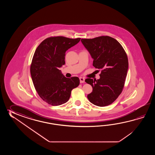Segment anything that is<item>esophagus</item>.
Returning <instances> with one entry per match:
<instances>
[{"label":"esophagus","instance_id":"1","mask_svg":"<svg viewBox=\"0 0 155 155\" xmlns=\"http://www.w3.org/2000/svg\"><path fill=\"white\" fill-rule=\"evenodd\" d=\"M79 79H80V83H84V82H85V79H84V78L80 77Z\"/></svg>","mask_w":155,"mask_h":155}]
</instances>
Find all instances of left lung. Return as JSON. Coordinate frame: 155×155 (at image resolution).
<instances>
[{
  "label": "left lung",
  "instance_id": "8db88e82",
  "mask_svg": "<svg viewBox=\"0 0 155 155\" xmlns=\"http://www.w3.org/2000/svg\"><path fill=\"white\" fill-rule=\"evenodd\" d=\"M81 41L94 59L93 66L101 69L100 79L85 80L93 89L87 98L95 105H109L121 94L125 85L129 67L127 54L122 45L110 36Z\"/></svg>",
  "mask_w": 155,
  "mask_h": 155
}]
</instances>
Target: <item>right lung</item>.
<instances>
[{
    "instance_id": "obj_1",
    "label": "right lung",
    "mask_w": 155,
    "mask_h": 155,
    "mask_svg": "<svg viewBox=\"0 0 155 155\" xmlns=\"http://www.w3.org/2000/svg\"><path fill=\"white\" fill-rule=\"evenodd\" d=\"M80 39L51 36L43 40L36 48L30 65V74L36 92L48 104H65L69 100L72 90L79 85V78H66L59 68L65 64L66 51Z\"/></svg>"
}]
</instances>
